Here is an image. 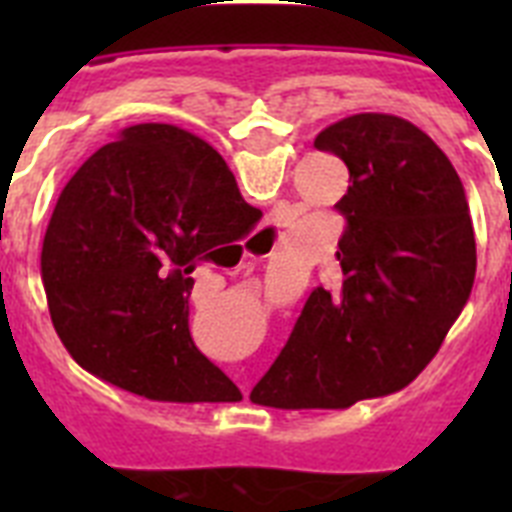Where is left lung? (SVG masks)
<instances>
[{
  "mask_svg": "<svg viewBox=\"0 0 512 512\" xmlns=\"http://www.w3.org/2000/svg\"><path fill=\"white\" fill-rule=\"evenodd\" d=\"M340 156L348 193L337 265L305 300L252 390L276 409H345L404 388L438 353L476 279L465 188L433 140L390 114H356L313 140Z\"/></svg>",
  "mask_w": 512,
  "mask_h": 512,
  "instance_id": "8db88e82",
  "label": "left lung"
}]
</instances>
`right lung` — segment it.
I'll use <instances>...</instances> for the list:
<instances>
[{"label":"right lung","instance_id":"add662e5","mask_svg":"<svg viewBox=\"0 0 512 512\" xmlns=\"http://www.w3.org/2000/svg\"><path fill=\"white\" fill-rule=\"evenodd\" d=\"M263 212L215 148L135 124L74 172L42 244L52 327L76 364L154 401H236L188 329L191 273ZM233 244V241H231Z\"/></svg>","mask_w":512,"mask_h":512}]
</instances>
